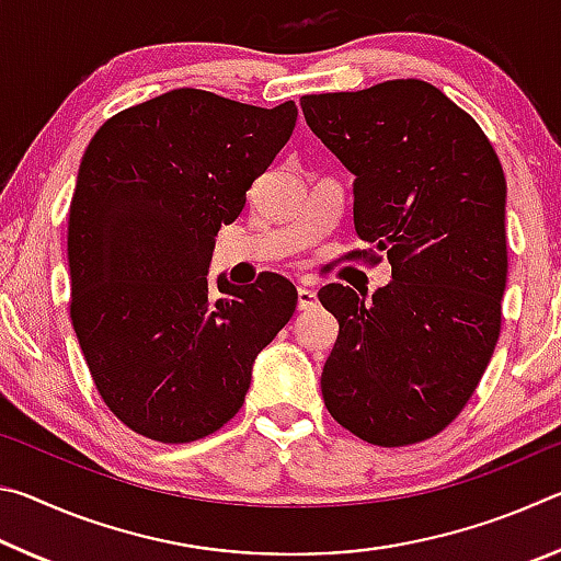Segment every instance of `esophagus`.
Instances as JSON below:
<instances>
[{
  "label": "esophagus",
  "mask_w": 561,
  "mask_h": 561,
  "mask_svg": "<svg viewBox=\"0 0 561 561\" xmlns=\"http://www.w3.org/2000/svg\"><path fill=\"white\" fill-rule=\"evenodd\" d=\"M297 304H299V309H314L319 304L317 291L309 289V287H299L297 289Z\"/></svg>",
  "instance_id": "34e87169"
}]
</instances>
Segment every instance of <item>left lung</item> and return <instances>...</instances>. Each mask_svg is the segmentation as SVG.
Wrapping results in <instances>:
<instances>
[{
	"label": "left lung",
	"mask_w": 561,
	"mask_h": 561,
	"mask_svg": "<svg viewBox=\"0 0 561 561\" xmlns=\"http://www.w3.org/2000/svg\"><path fill=\"white\" fill-rule=\"evenodd\" d=\"M307 126L354 180V227L391 262V284H327L339 319L321 374L329 413L356 438L398 448L438 435L495 351L507 282L500 158L470 113L417 79L301 96Z\"/></svg>",
	"instance_id": "1"
}]
</instances>
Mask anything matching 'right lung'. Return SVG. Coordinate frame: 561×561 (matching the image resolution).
Wrapping results in <instances>:
<instances>
[{
    "instance_id": "add662e5",
    "label": "right lung",
    "mask_w": 561,
    "mask_h": 561,
    "mask_svg": "<svg viewBox=\"0 0 561 561\" xmlns=\"http://www.w3.org/2000/svg\"><path fill=\"white\" fill-rule=\"evenodd\" d=\"M297 126L294 101L247 106L175 89L116 113L69 207L71 324L103 403L158 443L230 421L252 364L297 309L289 279L207 284L215 237Z\"/></svg>"
}]
</instances>
